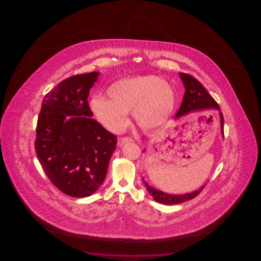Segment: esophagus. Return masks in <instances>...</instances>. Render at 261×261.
<instances>
[{"label": "esophagus", "mask_w": 261, "mask_h": 261, "mask_svg": "<svg viewBox=\"0 0 261 261\" xmlns=\"http://www.w3.org/2000/svg\"><path fill=\"white\" fill-rule=\"evenodd\" d=\"M120 142L122 143H131V142H134V140L131 137H122L120 138Z\"/></svg>", "instance_id": "esophagus-1"}]
</instances>
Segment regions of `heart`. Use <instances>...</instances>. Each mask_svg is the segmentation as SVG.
Returning <instances> with one entry per match:
<instances>
[{
    "instance_id": "obj_1",
    "label": "heart",
    "mask_w": 261,
    "mask_h": 261,
    "mask_svg": "<svg viewBox=\"0 0 261 261\" xmlns=\"http://www.w3.org/2000/svg\"><path fill=\"white\" fill-rule=\"evenodd\" d=\"M109 99L92 98L90 108L97 119L113 133H120L128 123L127 112L141 128H160L170 118L175 105L174 89L169 83L155 75L119 79L107 90Z\"/></svg>"
}]
</instances>
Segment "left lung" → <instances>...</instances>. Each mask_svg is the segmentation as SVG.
Masks as SVG:
<instances>
[{"mask_svg":"<svg viewBox=\"0 0 261 261\" xmlns=\"http://www.w3.org/2000/svg\"><path fill=\"white\" fill-rule=\"evenodd\" d=\"M179 75L184 83L186 92L184 94L182 104L175 115V118H180L185 115L189 114L190 112L202 111L206 109L213 108V109L220 110L218 102L213 99V97L211 96L210 93H207V90L205 89V87L195 77L186 73H179ZM220 118H221L222 134H224L223 132L224 117L222 112H220ZM143 184L146 187L147 191L153 198V200L160 203L168 204V205L182 203L186 200H192L198 194H200V192L205 187V186H201L200 189L197 190L193 193H186L181 195H172V194L163 193L159 190L154 189L153 187L149 186L145 181H143Z\"/></svg>","mask_w":261,"mask_h":261,"instance_id":"8db88e82","label":"left lung"}]
</instances>
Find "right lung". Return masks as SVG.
I'll return each instance as SVG.
<instances>
[{
    "instance_id": "right-lung-1",
    "label": "right lung",
    "mask_w": 261,
    "mask_h": 261,
    "mask_svg": "<svg viewBox=\"0 0 261 261\" xmlns=\"http://www.w3.org/2000/svg\"><path fill=\"white\" fill-rule=\"evenodd\" d=\"M98 72L72 75L44 96L35 141L50 182L62 193L90 196L104 182L117 136L95 121L88 103Z\"/></svg>"
}]
</instances>
